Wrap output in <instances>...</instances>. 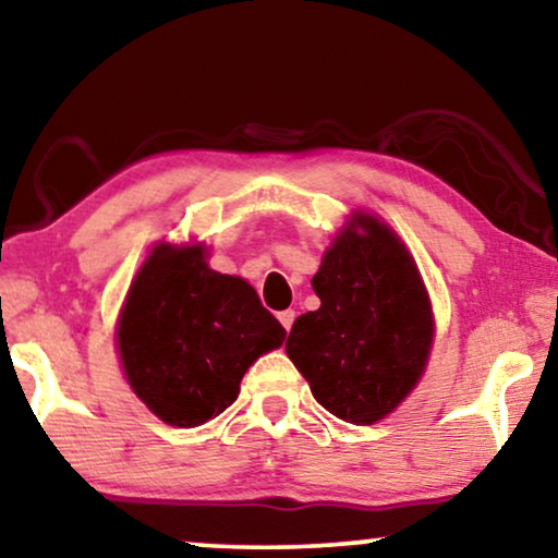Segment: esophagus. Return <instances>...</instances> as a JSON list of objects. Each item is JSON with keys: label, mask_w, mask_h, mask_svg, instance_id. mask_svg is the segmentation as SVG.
Listing matches in <instances>:
<instances>
[{"label": "esophagus", "mask_w": 558, "mask_h": 558, "mask_svg": "<svg viewBox=\"0 0 558 558\" xmlns=\"http://www.w3.org/2000/svg\"><path fill=\"white\" fill-rule=\"evenodd\" d=\"M279 323H281V327H284L287 332L292 330V323H294V310H284V312H279Z\"/></svg>", "instance_id": "esophagus-1"}]
</instances>
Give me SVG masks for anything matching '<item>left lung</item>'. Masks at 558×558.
<instances>
[{"label": "left lung", "instance_id": "obj_1", "mask_svg": "<svg viewBox=\"0 0 558 558\" xmlns=\"http://www.w3.org/2000/svg\"><path fill=\"white\" fill-rule=\"evenodd\" d=\"M312 287L323 304L294 319L287 355L330 414L378 422L422 378L434 338L414 258L386 223L355 213Z\"/></svg>", "mask_w": 558, "mask_h": 558}]
</instances>
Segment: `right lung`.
I'll return each mask as SVG.
<instances>
[{
	"instance_id": "obj_1",
	"label": "right lung",
	"mask_w": 558,
	"mask_h": 558,
	"mask_svg": "<svg viewBox=\"0 0 558 558\" xmlns=\"http://www.w3.org/2000/svg\"><path fill=\"white\" fill-rule=\"evenodd\" d=\"M284 338L248 281L208 269L203 246L165 243L136 274L117 332L134 393L182 429L223 414L248 365Z\"/></svg>"
}]
</instances>
